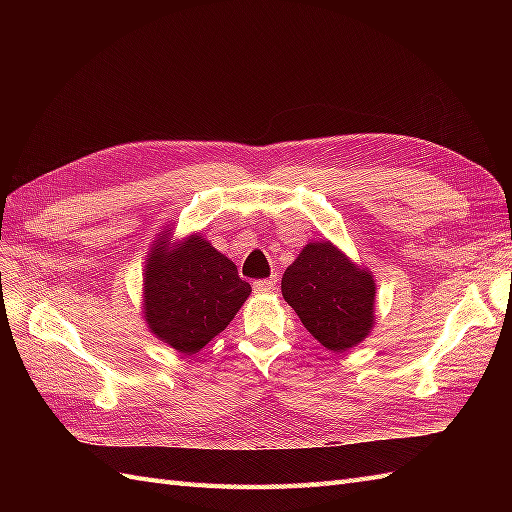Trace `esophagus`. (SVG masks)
I'll return each mask as SVG.
<instances>
[{
    "mask_svg": "<svg viewBox=\"0 0 512 512\" xmlns=\"http://www.w3.org/2000/svg\"><path fill=\"white\" fill-rule=\"evenodd\" d=\"M275 284H277L275 277H267V280H258V282H254V292H258V294L271 292L275 288Z\"/></svg>",
    "mask_w": 512,
    "mask_h": 512,
    "instance_id": "1",
    "label": "esophagus"
}]
</instances>
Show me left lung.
<instances>
[{
	"mask_svg": "<svg viewBox=\"0 0 512 512\" xmlns=\"http://www.w3.org/2000/svg\"><path fill=\"white\" fill-rule=\"evenodd\" d=\"M282 294L331 352L359 346L376 324V280L329 239L309 241L284 271Z\"/></svg>",
	"mask_w": 512,
	"mask_h": 512,
	"instance_id": "1",
	"label": "left lung"
}]
</instances>
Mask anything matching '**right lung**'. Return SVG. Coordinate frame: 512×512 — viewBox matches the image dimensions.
Masks as SVG:
<instances>
[{"label": "right lung", "mask_w": 512, "mask_h": 512, "mask_svg": "<svg viewBox=\"0 0 512 512\" xmlns=\"http://www.w3.org/2000/svg\"><path fill=\"white\" fill-rule=\"evenodd\" d=\"M170 226L160 230L145 260L143 318L153 337L192 356L228 327L252 286L200 232L175 241Z\"/></svg>", "instance_id": "1"}]
</instances>
